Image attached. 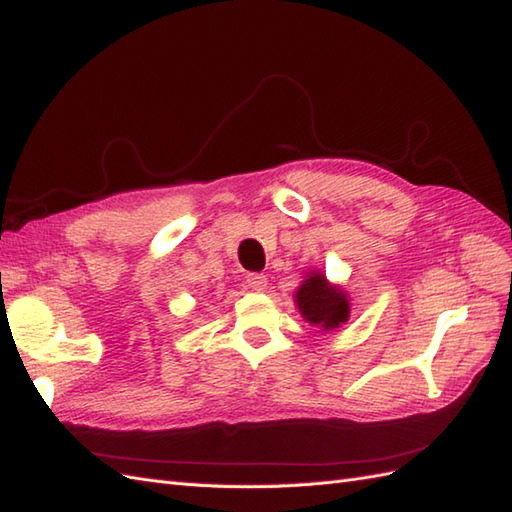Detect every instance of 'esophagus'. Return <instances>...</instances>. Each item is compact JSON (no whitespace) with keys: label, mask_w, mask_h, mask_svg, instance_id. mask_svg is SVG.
<instances>
[{"label":"esophagus","mask_w":512,"mask_h":512,"mask_svg":"<svg viewBox=\"0 0 512 512\" xmlns=\"http://www.w3.org/2000/svg\"><path fill=\"white\" fill-rule=\"evenodd\" d=\"M246 283H248V288H251V290L261 292V290H266L268 279H266V275H257V272H253V275L246 277Z\"/></svg>","instance_id":"esophagus-1"}]
</instances>
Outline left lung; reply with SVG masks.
Wrapping results in <instances>:
<instances>
[{"mask_svg":"<svg viewBox=\"0 0 512 512\" xmlns=\"http://www.w3.org/2000/svg\"><path fill=\"white\" fill-rule=\"evenodd\" d=\"M294 301L307 323L323 327L325 331L338 329L349 320L347 292L338 285H331L323 272H307V279L296 290Z\"/></svg>","mask_w":512,"mask_h":512,"instance_id":"8db88e82","label":"left lung"}]
</instances>
